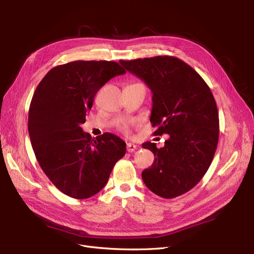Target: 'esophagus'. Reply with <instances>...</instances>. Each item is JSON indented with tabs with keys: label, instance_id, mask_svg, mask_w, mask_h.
I'll return each instance as SVG.
<instances>
[{
	"label": "esophagus",
	"instance_id": "esophagus-1",
	"mask_svg": "<svg viewBox=\"0 0 254 254\" xmlns=\"http://www.w3.org/2000/svg\"><path fill=\"white\" fill-rule=\"evenodd\" d=\"M137 149V145L132 144V143H127V152H134Z\"/></svg>",
	"mask_w": 254,
	"mask_h": 254
}]
</instances>
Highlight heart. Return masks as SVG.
<instances>
[{
    "mask_svg": "<svg viewBox=\"0 0 254 254\" xmlns=\"http://www.w3.org/2000/svg\"><path fill=\"white\" fill-rule=\"evenodd\" d=\"M120 130H122L123 132H126V134H127V132L128 131V127L127 126V125H123V126H120Z\"/></svg>",
    "mask_w": 254,
    "mask_h": 254,
    "instance_id": "heart-1",
    "label": "heart"
}]
</instances>
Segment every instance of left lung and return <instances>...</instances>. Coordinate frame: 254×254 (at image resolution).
<instances>
[{
    "label": "left lung",
    "mask_w": 254,
    "mask_h": 254,
    "mask_svg": "<svg viewBox=\"0 0 254 254\" xmlns=\"http://www.w3.org/2000/svg\"><path fill=\"white\" fill-rule=\"evenodd\" d=\"M152 91L150 123L155 135H169L165 146L145 142L154 162L142 172L155 194L173 198L190 190L208 171L219 137L216 102L210 87L183 61L169 56L120 61Z\"/></svg>",
    "instance_id": "obj_1"
}]
</instances>
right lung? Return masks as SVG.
Here are the masks:
<instances>
[{"instance_id": "1", "label": "right lung", "mask_w": 254, "mask_h": 254, "mask_svg": "<svg viewBox=\"0 0 254 254\" xmlns=\"http://www.w3.org/2000/svg\"><path fill=\"white\" fill-rule=\"evenodd\" d=\"M126 70L108 61H76L52 68L37 86L29 110V135L37 161L64 194L87 198L108 182L126 142L81 128L99 89Z\"/></svg>"}]
</instances>
